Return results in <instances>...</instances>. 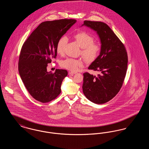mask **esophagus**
<instances>
[{"mask_svg": "<svg viewBox=\"0 0 149 149\" xmlns=\"http://www.w3.org/2000/svg\"><path fill=\"white\" fill-rule=\"evenodd\" d=\"M76 73H77L76 71H71V70L69 71V74H76Z\"/></svg>", "mask_w": 149, "mask_h": 149, "instance_id": "1", "label": "esophagus"}]
</instances>
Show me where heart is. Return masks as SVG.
Instances as JSON below:
<instances>
[{
	"label": "heart",
	"mask_w": 149,
	"mask_h": 149,
	"mask_svg": "<svg viewBox=\"0 0 149 149\" xmlns=\"http://www.w3.org/2000/svg\"><path fill=\"white\" fill-rule=\"evenodd\" d=\"M74 38L81 48V55L88 62L94 61L99 55L100 46L99 44L94 43V38L92 36L85 32H80L74 36ZM68 41L66 36H63L58 40L56 45L57 53L60 55L64 54V49ZM84 61L82 59H75L68 57L60 63V65L65 69L70 70H77L79 68L82 67Z\"/></svg>",
	"instance_id": "obj_1"
}]
</instances>
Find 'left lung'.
<instances>
[{
	"mask_svg": "<svg viewBox=\"0 0 149 149\" xmlns=\"http://www.w3.org/2000/svg\"><path fill=\"white\" fill-rule=\"evenodd\" d=\"M82 26L96 31L101 42L100 55L88 67L101 73L97 76L84 73L83 91L90 101L103 104L120 91L127 72V53L123 43L106 23L85 21Z\"/></svg>",
	"mask_w": 149,
	"mask_h": 149,
	"instance_id": "1",
	"label": "left lung"
}]
</instances>
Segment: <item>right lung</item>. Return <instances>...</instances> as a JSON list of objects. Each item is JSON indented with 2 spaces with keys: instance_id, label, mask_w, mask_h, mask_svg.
Wrapping results in <instances>:
<instances>
[{
  "instance_id": "add662e5",
  "label": "right lung",
  "mask_w": 149,
  "mask_h": 149,
  "mask_svg": "<svg viewBox=\"0 0 149 149\" xmlns=\"http://www.w3.org/2000/svg\"><path fill=\"white\" fill-rule=\"evenodd\" d=\"M76 22L73 19L43 22L22 47L18 62L20 77L31 95L41 103L51 102L61 93L68 71L56 69L54 73L47 72V66L56 57L58 40Z\"/></svg>"
}]
</instances>
